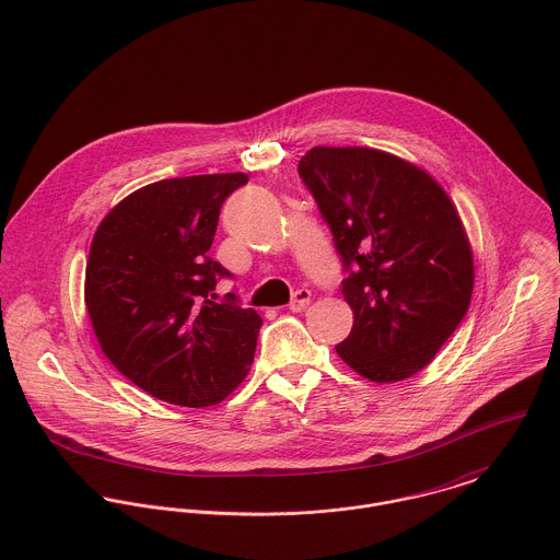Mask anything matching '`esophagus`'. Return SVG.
I'll return each mask as SVG.
<instances>
[{"mask_svg":"<svg viewBox=\"0 0 560 560\" xmlns=\"http://www.w3.org/2000/svg\"><path fill=\"white\" fill-rule=\"evenodd\" d=\"M310 301H312V292H310V290H299V292H294V296H292L290 310H292V312H301V310H305V307L310 305Z\"/></svg>","mask_w":560,"mask_h":560,"instance_id":"obj_1","label":"esophagus"}]
</instances>
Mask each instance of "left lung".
<instances>
[{"label":"left lung","instance_id":"8db88e82","mask_svg":"<svg viewBox=\"0 0 560 560\" xmlns=\"http://www.w3.org/2000/svg\"><path fill=\"white\" fill-rule=\"evenodd\" d=\"M299 173L348 268L341 361L372 383L424 370L467 314L474 253L456 206L422 166L370 147H314Z\"/></svg>","mask_w":560,"mask_h":560}]
</instances>
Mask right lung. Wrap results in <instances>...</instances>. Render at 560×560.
<instances>
[{"label": "right lung", "mask_w": 560, "mask_h": 560, "mask_svg": "<svg viewBox=\"0 0 560 560\" xmlns=\"http://www.w3.org/2000/svg\"><path fill=\"white\" fill-rule=\"evenodd\" d=\"M246 182L214 173L142 186L93 235L84 281L93 331L114 368L158 400L212 407L250 370L259 314L208 299L229 275L208 257L221 206Z\"/></svg>", "instance_id": "add662e5"}]
</instances>
